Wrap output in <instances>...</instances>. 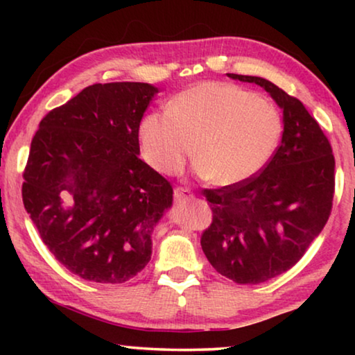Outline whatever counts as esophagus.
I'll return each mask as SVG.
<instances>
[{"label": "esophagus", "instance_id": "1", "mask_svg": "<svg viewBox=\"0 0 355 355\" xmlns=\"http://www.w3.org/2000/svg\"><path fill=\"white\" fill-rule=\"evenodd\" d=\"M191 197H192V192L189 191V189H186V187L174 189V200H176L178 203L187 200V198H191Z\"/></svg>", "mask_w": 355, "mask_h": 355}]
</instances>
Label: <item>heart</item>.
<instances>
[{
    "label": "heart",
    "instance_id": "b5f03b06",
    "mask_svg": "<svg viewBox=\"0 0 355 355\" xmlns=\"http://www.w3.org/2000/svg\"><path fill=\"white\" fill-rule=\"evenodd\" d=\"M283 132L271 101L225 82H202L150 113L140 124V148L163 174L181 171L196 157L198 173L216 186H232L260 171Z\"/></svg>",
    "mask_w": 355,
    "mask_h": 355
}]
</instances>
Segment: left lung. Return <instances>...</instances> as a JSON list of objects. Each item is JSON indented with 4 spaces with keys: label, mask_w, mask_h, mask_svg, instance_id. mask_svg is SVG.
Listing matches in <instances>:
<instances>
[{
    "label": "left lung",
    "mask_w": 355,
    "mask_h": 355,
    "mask_svg": "<svg viewBox=\"0 0 355 355\" xmlns=\"http://www.w3.org/2000/svg\"><path fill=\"white\" fill-rule=\"evenodd\" d=\"M263 87L283 108V139L268 163L245 181L205 189L211 225L203 254L237 284H259L297 263L327 225L333 208L331 144L302 101L273 82L227 74Z\"/></svg>",
    "instance_id": "obj_1"
}]
</instances>
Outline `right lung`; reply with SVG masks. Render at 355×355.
<instances>
[{"label":"right lung","instance_id":"add662e5","mask_svg":"<svg viewBox=\"0 0 355 355\" xmlns=\"http://www.w3.org/2000/svg\"><path fill=\"white\" fill-rule=\"evenodd\" d=\"M158 89L85 87L40 121L22 200L43 244L82 279L119 284L145 268L152 232L173 203L168 179L139 158V128Z\"/></svg>","mask_w":355,"mask_h":355}]
</instances>
